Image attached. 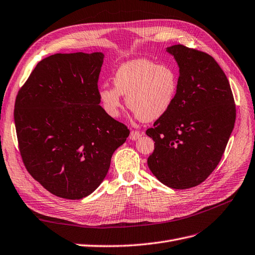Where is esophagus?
<instances>
[{"label":"esophagus","mask_w":255,"mask_h":255,"mask_svg":"<svg viewBox=\"0 0 255 255\" xmlns=\"http://www.w3.org/2000/svg\"><path fill=\"white\" fill-rule=\"evenodd\" d=\"M141 136V134L139 132H137V130H132L129 134V139L130 140H137L138 138Z\"/></svg>","instance_id":"obj_1"}]
</instances>
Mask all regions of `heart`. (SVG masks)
I'll use <instances>...</instances> for the list:
<instances>
[{"instance_id":"b5f03b06","label":"heart","mask_w":255,"mask_h":255,"mask_svg":"<svg viewBox=\"0 0 255 255\" xmlns=\"http://www.w3.org/2000/svg\"><path fill=\"white\" fill-rule=\"evenodd\" d=\"M114 87L103 85L98 97L104 112L117 118L121 96H126L128 109L144 122L159 119L170 110L177 91V75L168 65L148 59H134L121 65L113 78Z\"/></svg>"}]
</instances>
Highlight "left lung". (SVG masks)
<instances>
[{
    "label": "left lung",
    "mask_w": 255,
    "mask_h": 255,
    "mask_svg": "<svg viewBox=\"0 0 255 255\" xmlns=\"http://www.w3.org/2000/svg\"><path fill=\"white\" fill-rule=\"evenodd\" d=\"M166 51L179 66L174 101L145 134L155 141L148 166L173 189L195 187L217 167L234 128V98L225 72L208 54L182 44Z\"/></svg>",
    "instance_id": "left-lung-1"
}]
</instances>
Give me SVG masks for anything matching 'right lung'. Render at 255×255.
<instances>
[{"mask_svg":"<svg viewBox=\"0 0 255 255\" xmlns=\"http://www.w3.org/2000/svg\"><path fill=\"white\" fill-rule=\"evenodd\" d=\"M104 54H54L37 64L19 90L14 126L27 171L51 194L80 200L109 172L129 129L100 105Z\"/></svg>","mask_w":255,"mask_h":255,"instance_id":"add662e5","label":"right lung"}]
</instances>
